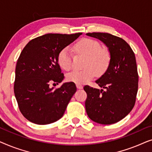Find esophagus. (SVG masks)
<instances>
[{
  "label": "esophagus",
  "mask_w": 152,
  "mask_h": 152,
  "mask_svg": "<svg viewBox=\"0 0 152 152\" xmlns=\"http://www.w3.org/2000/svg\"><path fill=\"white\" fill-rule=\"evenodd\" d=\"M76 86H77V88L78 89H82L83 88V86H82V85H81V84H76Z\"/></svg>",
  "instance_id": "34e87169"
}]
</instances>
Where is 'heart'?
<instances>
[{"label": "heart", "mask_w": 152, "mask_h": 152, "mask_svg": "<svg viewBox=\"0 0 152 152\" xmlns=\"http://www.w3.org/2000/svg\"><path fill=\"white\" fill-rule=\"evenodd\" d=\"M76 53L87 57L82 70H75L66 75L68 82L75 84H85L94 77L96 71L98 74H102L107 70L110 62L111 55L107 49L102 48L98 41L92 39L84 38L77 41L73 45ZM57 62L60 67L64 70H68L72 66V53L68 48L66 47L59 51L57 55Z\"/></svg>", "instance_id": "obj_1"}]
</instances>
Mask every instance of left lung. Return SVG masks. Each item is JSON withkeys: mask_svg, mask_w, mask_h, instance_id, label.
Listing matches in <instances>:
<instances>
[{"mask_svg": "<svg viewBox=\"0 0 152 152\" xmlns=\"http://www.w3.org/2000/svg\"><path fill=\"white\" fill-rule=\"evenodd\" d=\"M104 43L111 62L95 82L102 89L84 87L87 94L85 107L93 121L102 124L119 122L135 105L138 88V74L134 51L124 39L109 33H87Z\"/></svg>", "mask_w": 152, "mask_h": 152, "instance_id": "1", "label": "left lung"}]
</instances>
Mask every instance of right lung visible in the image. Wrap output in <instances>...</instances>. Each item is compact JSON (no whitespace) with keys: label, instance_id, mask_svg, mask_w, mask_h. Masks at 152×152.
I'll use <instances>...</instances> for the list:
<instances>
[{"label":"right lung","instance_id":"right-lung-1","mask_svg":"<svg viewBox=\"0 0 152 152\" xmlns=\"http://www.w3.org/2000/svg\"><path fill=\"white\" fill-rule=\"evenodd\" d=\"M82 33L46 34L31 40L20 53L15 70L14 95L23 115L37 124H47L59 120L77 88L73 82L58 84L64 75L57 62V55Z\"/></svg>","mask_w":152,"mask_h":152}]
</instances>
